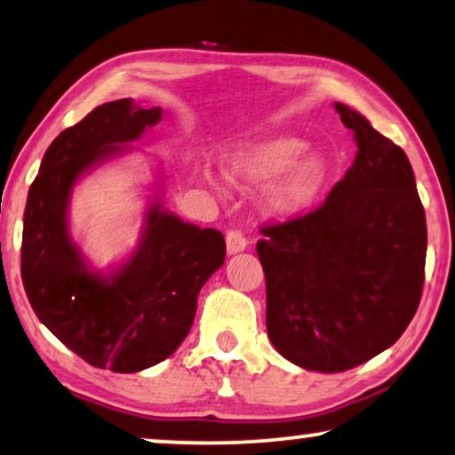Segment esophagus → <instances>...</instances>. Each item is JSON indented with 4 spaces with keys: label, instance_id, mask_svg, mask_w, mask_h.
<instances>
[{
    "label": "esophagus",
    "instance_id": "esophagus-1",
    "mask_svg": "<svg viewBox=\"0 0 455 455\" xmlns=\"http://www.w3.org/2000/svg\"><path fill=\"white\" fill-rule=\"evenodd\" d=\"M245 247H247V239H245L243 233H241V231H228L227 233V251H228V256L243 251Z\"/></svg>",
    "mask_w": 455,
    "mask_h": 455
}]
</instances>
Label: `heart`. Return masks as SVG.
Returning a JSON list of instances; mask_svg holds the SVG:
<instances>
[{"label": "heart", "mask_w": 455, "mask_h": 455, "mask_svg": "<svg viewBox=\"0 0 455 455\" xmlns=\"http://www.w3.org/2000/svg\"><path fill=\"white\" fill-rule=\"evenodd\" d=\"M306 149L298 137H272L235 154L228 166V180L241 189L262 187L270 180L268 210L283 218H293L307 212L316 202L326 180V162L316 151Z\"/></svg>", "instance_id": "heart-1"}]
</instances>
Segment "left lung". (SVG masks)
<instances>
[{"instance_id":"1","label":"left lung","mask_w":455,"mask_h":455,"mask_svg":"<svg viewBox=\"0 0 455 455\" xmlns=\"http://www.w3.org/2000/svg\"><path fill=\"white\" fill-rule=\"evenodd\" d=\"M358 143L320 208L262 228L266 326L306 371L343 372L391 347L425 284L427 218L405 151L335 104Z\"/></svg>"}]
</instances>
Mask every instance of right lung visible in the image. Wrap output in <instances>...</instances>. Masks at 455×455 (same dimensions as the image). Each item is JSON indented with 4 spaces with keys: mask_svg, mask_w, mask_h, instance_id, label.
Instances as JSON below:
<instances>
[{
    "mask_svg": "<svg viewBox=\"0 0 455 455\" xmlns=\"http://www.w3.org/2000/svg\"><path fill=\"white\" fill-rule=\"evenodd\" d=\"M160 108L118 100L53 139L28 189L20 272L37 318L95 368L139 372L172 355L189 332L204 283L224 264V237L151 199L135 251L114 272L89 268L68 228L76 180L131 151Z\"/></svg>",
    "mask_w": 455,
    "mask_h": 455,
    "instance_id": "add662e5",
    "label": "right lung"
}]
</instances>
